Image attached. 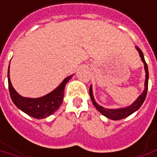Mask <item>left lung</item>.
Returning a JSON list of instances; mask_svg holds the SVG:
<instances>
[{
	"instance_id": "obj_1",
	"label": "left lung",
	"mask_w": 157,
	"mask_h": 157,
	"mask_svg": "<svg viewBox=\"0 0 157 157\" xmlns=\"http://www.w3.org/2000/svg\"><path fill=\"white\" fill-rule=\"evenodd\" d=\"M136 48L138 51L140 57L141 61L144 63V67H145V72H146V80H145V89L143 90V92L141 93V94H140L139 97L137 98L132 104L129 106L124 107V108H118V109H107L103 107L101 105H99L98 103L96 102L94 94H93V89L92 85H90V95L92 100L93 105H94V107L97 109V110L99 111L103 115H105V117H107L108 119L113 120V121H119V120H122L124 118L130 116V115H132L133 113L137 111L140 106L142 105V104L145 101L146 97V94H147V90H148V79H149V72H148V67L146 64L145 58H144V55H143L142 51L136 47Z\"/></svg>"
}]
</instances>
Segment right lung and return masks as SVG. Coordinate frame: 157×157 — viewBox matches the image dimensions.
<instances>
[{"mask_svg": "<svg viewBox=\"0 0 157 157\" xmlns=\"http://www.w3.org/2000/svg\"><path fill=\"white\" fill-rule=\"evenodd\" d=\"M9 74L10 65L8 67L7 78L9 92L12 102L21 111L35 119H44L48 117L58 110V108L61 106L63 99L65 86L74 75L72 74L70 76L65 78L54 90L48 93V94L39 98H28L20 95L15 90L11 84Z\"/></svg>", "mask_w": 157, "mask_h": 157, "instance_id": "obj_1", "label": "right lung"}]
</instances>
